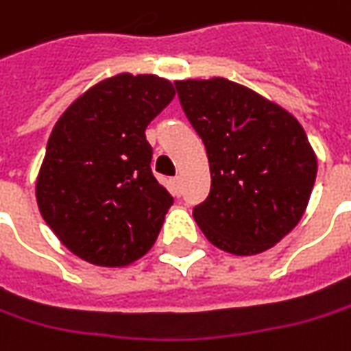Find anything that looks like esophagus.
<instances>
[{
	"instance_id": "esophagus-1",
	"label": "esophagus",
	"mask_w": 351,
	"mask_h": 351,
	"mask_svg": "<svg viewBox=\"0 0 351 351\" xmlns=\"http://www.w3.org/2000/svg\"><path fill=\"white\" fill-rule=\"evenodd\" d=\"M169 187H171L173 195H180V193H182V178H180V176L171 178V180H169Z\"/></svg>"
}]
</instances>
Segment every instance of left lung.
<instances>
[{
    "label": "left lung",
    "mask_w": 351,
    "mask_h": 351,
    "mask_svg": "<svg viewBox=\"0 0 351 351\" xmlns=\"http://www.w3.org/2000/svg\"><path fill=\"white\" fill-rule=\"evenodd\" d=\"M205 144L211 191L193 219L217 249L239 256L274 247L302 219L318 162L300 122L233 80H176Z\"/></svg>",
    "instance_id": "left-lung-1"
}]
</instances>
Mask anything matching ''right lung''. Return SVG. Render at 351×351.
I'll return each instance as SVG.
<instances>
[{"mask_svg":"<svg viewBox=\"0 0 351 351\" xmlns=\"http://www.w3.org/2000/svg\"><path fill=\"white\" fill-rule=\"evenodd\" d=\"M173 97L169 80L120 73L57 120L35 195L45 223L82 261L126 267L156 243L173 197L152 173L146 128Z\"/></svg>","mask_w":351,"mask_h":351,"instance_id":"1","label":"right lung"}]
</instances>
